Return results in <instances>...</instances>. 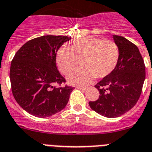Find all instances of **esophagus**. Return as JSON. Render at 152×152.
Returning a JSON list of instances; mask_svg holds the SVG:
<instances>
[{
	"label": "esophagus",
	"mask_w": 152,
	"mask_h": 152,
	"mask_svg": "<svg viewBox=\"0 0 152 152\" xmlns=\"http://www.w3.org/2000/svg\"><path fill=\"white\" fill-rule=\"evenodd\" d=\"M76 88H79V89L80 90H83V91H86V90L87 89V88H86V87H83V86H77Z\"/></svg>",
	"instance_id": "34e87169"
}]
</instances>
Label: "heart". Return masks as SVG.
Returning <instances> with one entry per match:
<instances>
[{
  "label": "heart",
  "mask_w": 152,
  "mask_h": 152,
  "mask_svg": "<svg viewBox=\"0 0 152 152\" xmlns=\"http://www.w3.org/2000/svg\"><path fill=\"white\" fill-rule=\"evenodd\" d=\"M79 59L83 65L67 76L70 84H86L96 76L103 78L110 74L118 61L119 49L111 40L86 37L73 41L70 48H60L56 62L61 73H67L79 64Z\"/></svg>",
  "instance_id": "b5f03b06"
}]
</instances>
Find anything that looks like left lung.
<instances>
[{"instance_id": "left-lung-1", "label": "left lung", "mask_w": 152, "mask_h": 152, "mask_svg": "<svg viewBox=\"0 0 152 152\" xmlns=\"http://www.w3.org/2000/svg\"><path fill=\"white\" fill-rule=\"evenodd\" d=\"M119 49V59L111 73L95 86L99 98L89 102L93 110L113 118L132 109L140 97L145 79L144 61L136 45L120 35H113Z\"/></svg>"}]
</instances>
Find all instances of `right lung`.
Listing matches in <instances>:
<instances>
[{"label": "right lung", "instance_id": "1", "mask_svg": "<svg viewBox=\"0 0 152 152\" xmlns=\"http://www.w3.org/2000/svg\"><path fill=\"white\" fill-rule=\"evenodd\" d=\"M70 37L44 35L24 44L16 53L10 79L16 102L24 110L45 118L66 107L73 87L54 86L66 80L56 66V54Z\"/></svg>", "mask_w": 152, "mask_h": 152}]
</instances>
